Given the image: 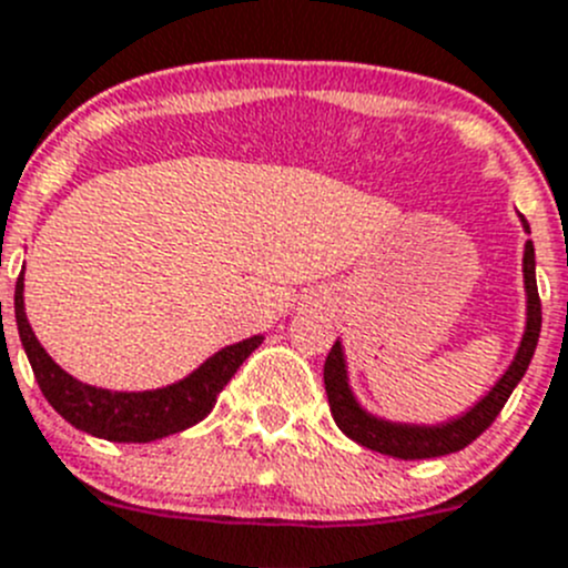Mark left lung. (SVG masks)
Here are the masks:
<instances>
[{"label": "left lung", "instance_id": "8db88e82", "mask_svg": "<svg viewBox=\"0 0 568 568\" xmlns=\"http://www.w3.org/2000/svg\"><path fill=\"white\" fill-rule=\"evenodd\" d=\"M521 219L524 232H529V224L524 215ZM524 294H527V322H524V336L518 342L516 356H513L510 367L505 369L496 384L485 392V395L470 406L468 412L457 417H448L443 423H397L386 420V417L373 415L358 404L356 392L349 386L347 375V358H344V347L336 338V344L327 353L325 362V389L327 404H331V415L336 426L347 434L349 439H356L358 445L369 448V452L389 454L397 459H428V457H445V454L463 452L465 445L474 443L501 412L507 404V397L518 386V381L527 373L532 353L538 347L540 336V300H538V283H535V246L532 241L524 243Z\"/></svg>", "mask_w": 568, "mask_h": 568}]
</instances>
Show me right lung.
Segmentation results:
<instances>
[{
	"label": "right lung",
	"mask_w": 568,
	"mask_h": 568,
	"mask_svg": "<svg viewBox=\"0 0 568 568\" xmlns=\"http://www.w3.org/2000/svg\"><path fill=\"white\" fill-rule=\"evenodd\" d=\"M13 308L21 347L52 409L81 432L111 443H151L204 420L237 367L263 344L257 333L237 344H226L176 384L145 392H111L72 378L41 347L24 314V272L16 280Z\"/></svg>",
	"instance_id": "1"
}]
</instances>
